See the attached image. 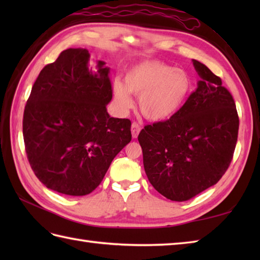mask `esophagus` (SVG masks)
<instances>
[{
  "label": "esophagus",
  "mask_w": 260,
  "mask_h": 260,
  "mask_svg": "<svg viewBox=\"0 0 260 260\" xmlns=\"http://www.w3.org/2000/svg\"><path fill=\"white\" fill-rule=\"evenodd\" d=\"M140 132H141V126L139 124L137 123L132 124V136H133V139H136V137L139 136Z\"/></svg>",
  "instance_id": "1"
}]
</instances>
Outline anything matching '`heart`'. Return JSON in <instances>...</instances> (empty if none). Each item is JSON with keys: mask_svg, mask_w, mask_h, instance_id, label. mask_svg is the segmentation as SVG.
Masks as SVG:
<instances>
[{"mask_svg": "<svg viewBox=\"0 0 260 260\" xmlns=\"http://www.w3.org/2000/svg\"><path fill=\"white\" fill-rule=\"evenodd\" d=\"M191 76L184 69L161 61L135 66L125 76V82L115 80L113 92L118 107L127 112L133 106L131 93L140 97V110L147 119L165 120L172 117L190 96Z\"/></svg>", "mask_w": 260, "mask_h": 260, "instance_id": "heart-1", "label": "heart"}]
</instances>
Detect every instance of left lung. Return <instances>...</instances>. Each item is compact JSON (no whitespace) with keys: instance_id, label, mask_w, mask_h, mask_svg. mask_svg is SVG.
Masks as SVG:
<instances>
[{"instance_id":"1","label":"left lung","mask_w":260,"mask_h":260,"mask_svg":"<svg viewBox=\"0 0 260 260\" xmlns=\"http://www.w3.org/2000/svg\"><path fill=\"white\" fill-rule=\"evenodd\" d=\"M197 89L172 117L146 125L139 142L150 183L172 201H186L214 185L228 170L239 117L220 77L192 60Z\"/></svg>"}]
</instances>
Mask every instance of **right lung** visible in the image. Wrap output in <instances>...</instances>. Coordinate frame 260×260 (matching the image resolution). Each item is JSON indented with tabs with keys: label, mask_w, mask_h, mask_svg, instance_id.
Wrapping results in <instances>:
<instances>
[{
	"label": "right lung",
	"mask_w": 260,
	"mask_h": 260,
	"mask_svg": "<svg viewBox=\"0 0 260 260\" xmlns=\"http://www.w3.org/2000/svg\"><path fill=\"white\" fill-rule=\"evenodd\" d=\"M89 58L87 49L63 50L40 71L23 114L31 169L48 189L67 196L95 190L132 140L131 120L107 113L109 68L98 61L92 70Z\"/></svg>",
	"instance_id": "obj_1"
}]
</instances>
